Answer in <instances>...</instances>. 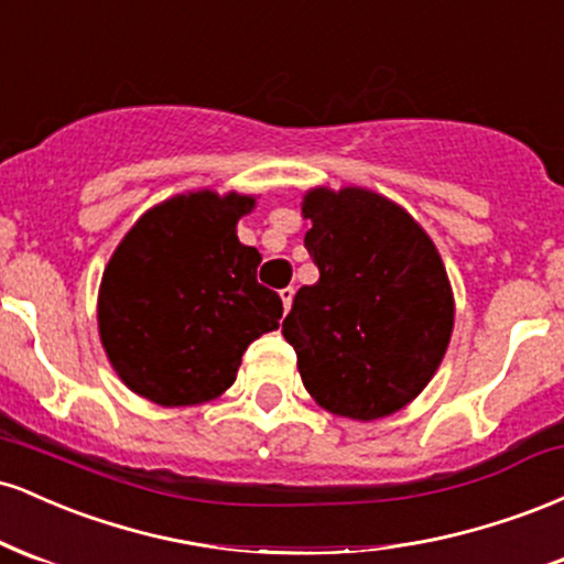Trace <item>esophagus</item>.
I'll use <instances>...</instances> for the list:
<instances>
[{"mask_svg":"<svg viewBox=\"0 0 564 564\" xmlns=\"http://www.w3.org/2000/svg\"><path fill=\"white\" fill-rule=\"evenodd\" d=\"M281 302H283V307L291 310V302H294V289H291V286L281 289Z\"/></svg>","mask_w":564,"mask_h":564,"instance_id":"esophagus-1","label":"esophagus"}]
</instances>
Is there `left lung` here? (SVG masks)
<instances>
[{"label":"left lung","mask_w":564,"mask_h":564,"mask_svg":"<svg viewBox=\"0 0 564 564\" xmlns=\"http://www.w3.org/2000/svg\"><path fill=\"white\" fill-rule=\"evenodd\" d=\"M304 236L321 278L296 291L283 336L326 411L371 422L435 377L453 332V294L430 236L379 193L315 187Z\"/></svg>","instance_id":"8db88e82"}]
</instances>
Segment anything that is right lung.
Listing matches in <instances>:
<instances>
[{
  "instance_id": "obj_1",
  "label": "right lung",
  "mask_w": 564,
  "mask_h": 564,
  "mask_svg": "<svg viewBox=\"0 0 564 564\" xmlns=\"http://www.w3.org/2000/svg\"><path fill=\"white\" fill-rule=\"evenodd\" d=\"M254 198L212 191L153 206L113 251L100 283V339L132 392L196 405L236 381L241 355L283 315L257 283L262 257L236 225Z\"/></svg>"
}]
</instances>
